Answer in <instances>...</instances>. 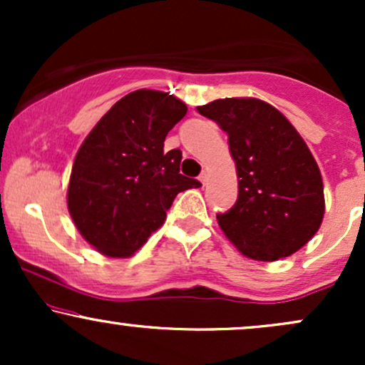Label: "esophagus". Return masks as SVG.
<instances>
[{
  "mask_svg": "<svg viewBox=\"0 0 365 365\" xmlns=\"http://www.w3.org/2000/svg\"><path fill=\"white\" fill-rule=\"evenodd\" d=\"M199 180H200V182H202V183H204V185H206V182H207V180H209V171H207V170H204V171H202V173H200V177H199Z\"/></svg>",
  "mask_w": 365,
  "mask_h": 365,
  "instance_id": "1",
  "label": "esophagus"
}]
</instances>
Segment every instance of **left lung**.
Here are the masks:
<instances>
[{
    "mask_svg": "<svg viewBox=\"0 0 365 365\" xmlns=\"http://www.w3.org/2000/svg\"><path fill=\"white\" fill-rule=\"evenodd\" d=\"M228 133L238 199L217 225L254 261L295 254L324 217V187L311 149L282 111L257 98H225L197 108Z\"/></svg>",
    "mask_w": 365,
    "mask_h": 365,
    "instance_id": "1",
    "label": "left lung"
}]
</instances>
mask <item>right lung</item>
I'll use <instances>...</instances> for the list:
<instances>
[{"instance_id":"1","label":"right lung","mask_w":365,"mask_h":365,"mask_svg":"<svg viewBox=\"0 0 365 365\" xmlns=\"http://www.w3.org/2000/svg\"><path fill=\"white\" fill-rule=\"evenodd\" d=\"M187 104L163 91L121 98L75 156L66 206L86 242L108 257H130L165 223L178 192L200 187L180 175L182 150L166 153L168 132Z\"/></svg>"}]
</instances>
